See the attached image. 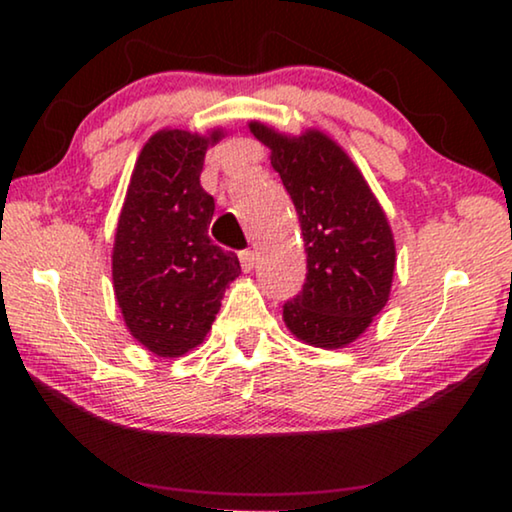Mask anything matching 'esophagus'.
<instances>
[{"label": "esophagus", "mask_w": 512, "mask_h": 512, "mask_svg": "<svg viewBox=\"0 0 512 512\" xmlns=\"http://www.w3.org/2000/svg\"><path fill=\"white\" fill-rule=\"evenodd\" d=\"M239 259H241V268H244V271H253L255 268V264H257V253L255 250H241L239 253Z\"/></svg>", "instance_id": "esophagus-1"}]
</instances>
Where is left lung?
<instances>
[{
	"mask_svg": "<svg viewBox=\"0 0 512 512\" xmlns=\"http://www.w3.org/2000/svg\"><path fill=\"white\" fill-rule=\"evenodd\" d=\"M296 205L307 253L302 289L284 302V323L316 348H343L384 309L395 244L377 198L354 162L329 137L277 135L250 124Z\"/></svg>",
	"mask_w": 512,
	"mask_h": 512,
	"instance_id": "1",
	"label": "left lung"
}]
</instances>
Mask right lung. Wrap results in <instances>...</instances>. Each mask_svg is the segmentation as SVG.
<instances>
[{
	"instance_id": "add662e5",
	"label": "right lung",
	"mask_w": 512,
	"mask_h": 512,
	"mask_svg": "<svg viewBox=\"0 0 512 512\" xmlns=\"http://www.w3.org/2000/svg\"><path fill=\"white\" fill-rule=\"evenodd\" d=\"M221 133L153 135L135 164L119 216L112 282L126 327L158 357H180L210 332L223 291L241 273L207 228L214 198L201 187L207 144Z\"/></svg>"
}]
</instances>
